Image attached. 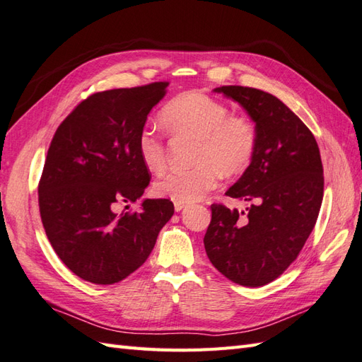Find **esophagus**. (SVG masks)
Listing matches in <instances>:
<instances>
[{"instance_id": "obj_1", "label": "esophagus", "mask_w": 362, "mask_h": 362, "mask_svg": "<svg viewBox=\"0 0 362 362\" xmlns=\"http://www.w3.org/2000/svg\"><path fill=\"white\" fill-rule=\"evenodd\" d=\"M185 208V203H182V202H174V209L175 211H182Z\"/></svg>"}]
</instances>
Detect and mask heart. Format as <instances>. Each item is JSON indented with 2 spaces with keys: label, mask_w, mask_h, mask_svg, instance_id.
<instances>
[{
  "label": "heart",
  "mask_w": 362,
  "mask_h": 362,
  "mask_svg": "<svg viewBox=\"0 0 362 362\" xmlns=\"http://www.w3.org/2000/svg\"><path fill=\"white\" fill-rule=\"evenodd\" d=\"M159 119L173 136L197 139L189 170H170L153 185L154 194L174 202L192 203L216 189L220 173L235 175L247 168L257 146V129L243 115H230L223 102L199 91L175 96L162 107ZM141 160L151 171L163 168L166 146L153 128L137 137Z\"/></svg>",
  "instance_id": "1"
}]
</instances>
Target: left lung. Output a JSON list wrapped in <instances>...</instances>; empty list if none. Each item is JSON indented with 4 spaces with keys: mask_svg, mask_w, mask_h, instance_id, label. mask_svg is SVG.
Listing matches in <instances>:
<instances>
[{
    "mask_svg": "<svg viewBox=\"0 0 362 362\" xmlns=\"http://www.w3.org/2000/svg\"><path fill=\"white\" fill-rule=\"evenodd\" d=\"M214 91L238 102L255 122L251 165L226 191L252 205L246 212L211 205L203 243L209 262L230 281L264 286L298 257L317 223L324 192L320 148L303 120L271 93L242 86Z\"/></svg>",
    "mask_w": 362,
    "mask_h": 362,
    "instance_id": "8db88e82",
    "label": "left lung"
}]
</instances>
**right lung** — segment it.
<instances>
[{"label": "right lung", "mask_w": 362, "mask_h": 362, "mask_svg": "<svg viewBox=\"0 0 362 362\" xmlns=\"http://www.w3.org/2000/svg\"><path fill=\"white\" fill-rule=\"evenodd\" d=\"M168 82L95 93L62 120L45 157L38 202L54 252L79 278L113 284L141 267L173 214L168 199H141L151 175L137 151L146 116ZM128 208V206H125Z\"/></svg>", "instance_id": "1"}]
</instances>
